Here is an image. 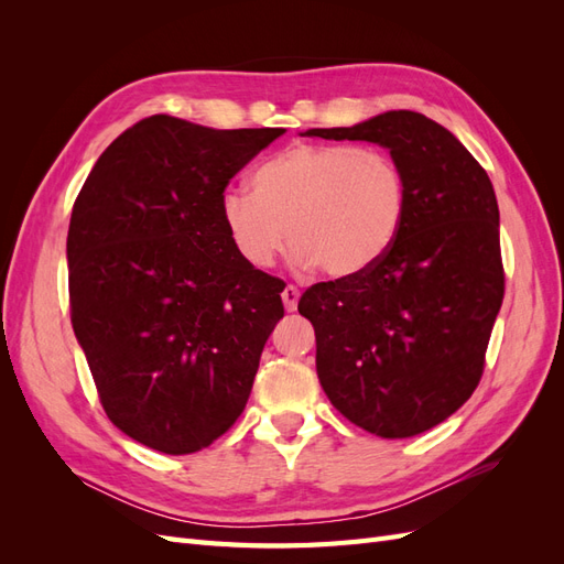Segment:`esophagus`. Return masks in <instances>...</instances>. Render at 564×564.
<instances>
[{
    "instance_id": "34e87169",
    "label": "esophagus",
    "mask_w": 564,
    "mask_h": 564,
    "mask_svg": "<svg viewBox=\"0 0 564 564\" xmlns=\"http://www.w3.org/2000/svg\"><path fill=\"white\" fill-rule=\"evenodd\" d=\"M299 296H301L299 286H294V284H286V286H284V292H282V301H284V308H286V313H294V311H296V305H299Z\"/></svg>"
}]
</instances>
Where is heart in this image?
Returning <instances> with one entry per match:
<instances>
[{
	"instance_id": "heart-1",
	"label": "heart",
	"mask_w": 564,
	"mask_h": 564,
	"mask_svg": "<svg viewBox=\"0 0 564 564\" xmlns=\"http://www.w3.org/2000/svg\"><path fill=\"white\" fill-rule=\"evenodd\" d=\"M251 187L224 193L220 220L256 270L275 263L289 237L299 268L360 275L395 242L406 204L395 158L350 143L289 145L256 169Z\"/></svg>"
}]
</instances>
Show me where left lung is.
Listing matches in <instances>:
<instances>
[{
    "label": "left lung",
    "instance_id": "left-lung-1",
    "mask_svg": "<svg viewBox=\"0 0 564 564\" xmlns=\"http://www.w3.org/2000/svg\"><path fill=\"white\" fill-rule=\"evenodd\" d=\"M390 150L406 183L395 242L369 270L305 289L299 313L317 340V377L350 423L412 437L477 388L506 275L491 181L456 135L421 112L311 129Z\"/></svg>",
    "mask_w": 564,
    "mask_h": 564
}]
</instances>
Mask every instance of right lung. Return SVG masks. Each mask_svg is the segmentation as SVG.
Segmentation results:
<instances>
[{
	"label": "right lung",
	"instance_id": "add662e5",
	"mask_svg": "<svg viewBox=\"0 0 564 564\" xmlns=\"http://www.w3.org/2000/svg\"><path fill=\"white\" fill-rule=\"evenodd\" d=\"M282 133L152 115L117 135L75 199L73 329L108 419L150 449L199 452L245 412L284 282L240 259L220 197Z\"/></svg>",
	"mask_w": 564,
	"mask_h": 564
}]
</instances>
